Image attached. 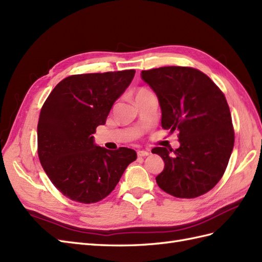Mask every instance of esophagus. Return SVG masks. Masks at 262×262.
<instances>
[{
  "label": "esophagus",
  "instance_id": "34e87169",
  "mask_svg": "<svg viewBox=\"0 0 262 262\" xmlns=\"http://www.w3.org/2000/svg\"><path fill=\"white\" fill-rule=\"evenodd\" d=\"M149 155H150V152L146 151V150H139L138 151V157H146Z\"/></svg>",
  "mask_w": 262,
  "mask_h": 262
}]
</instances>
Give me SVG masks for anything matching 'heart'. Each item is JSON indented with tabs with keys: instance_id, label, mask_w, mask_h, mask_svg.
I'll list each match as a JSON object with an SVG mask.
<instances>
[{
	"instance_id": "1",
	"label": "heart",
	"mask_w": 262,
	"mask_h": 262,
	"mask_svg": "<svg viewBox=\"0 0 262 262\" xmlns=\"http://www.w3.org/2000/svg\"><path fill=\"white\" fill-rule=\"evenodd\" d=\"M148 93H151V92L146 90V89H140V90L137 92L136 98H137V97H140V95H144V94H148Z\"/></svg>"
}]
</instances>
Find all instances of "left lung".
<instances>
[{
  "instance_id": "obj_1",
  "label": "left lung",
  "mask_w": 262,
  "mask_h": 262,
  "mask_svg": "<svg viewBox=\"0 0 262 262\" xmlns=\"http://www.w3.org/2000/svg\"><path fill=\"white\" fill-rule=\"evenodd\" d=\"M157 94L163 129L179 132L176 151L157 146L164 169L156 180L164 192L196 198L211 190L225 173L234 143L225 94L208 75L187 67H163L141 72Z\"/></svg>"
}]
</instances>
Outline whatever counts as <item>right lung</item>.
Instances as JSON below:
<instances>
[{"mask_svg":"<svg viewBox=\"0 0 262 262\" xmlns=\"http://www.w3.org/2000/svg\"><path fill=\"white\" fill-rule=\"evenodd\" d=\"M135 70L68 76L44 102L37 123V153L54 187L76 202L109 195L127 165L132 149L107 150L94 143L97 126L135 76Z\"/></svg>","mask_w":262,"mask_h":262,"instance_id":"right-lung-1","label":"right lung"}]
</instances>
